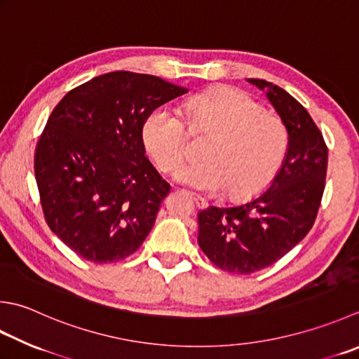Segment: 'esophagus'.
Returning a JSON list of instances; mask_svg holds the SVG:
<instances>
[{
    "instance_id": "obj_1",
    "label": "esophagus",
    "mask_w": 359,
    "mask_h": 359,
    "mask_svg": "<svg viewBox=\"0 0 359 359\" xmlns=\"http://www.w3.org/2000/svg\"><path fill=\"white\" fill-rule=\"evenodd\" d=\"M191 199L194 201L196 205L201 207V208H203V207L207 205V201L203 199V198H201V196H198V194H193V193H191Z\"/></svg>"
}]
</instances>
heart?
Listing matches in <instances>:
<instances>
[{
    "mask_svg": "<svg viewBox=\"0 0 359 359\" xmlns=\"http://www.w3.org/2000/svg\"><path fill=\"white\" fill-rule=\"evenodd\" d=\"M189 133L210 137L202 149L205 160L182 168L175 177L201 191L226 189L235 199L268 187L290 144L283 119L236 88L194 96L185 107V119L160 107L143 124L146 149L163 172L175 171L188 157Z\"/></svg>",
    "mask_w": 359,
    "mask_h": 359,
    "instance_id": "heart-1",
    "label": "heart"
}]
</instances>
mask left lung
<instances>
[{"label": "left lung", "mask_w": 359, "mask_h": 359, "mask_svg": "<svg viewBox=\"0 0 359 359\" xmlns=\"http://www.w3.org/2000/svg\"><path fill=\"white\" fill-rule=\"evenodd\" d=\"M286 124L290 144L269 189L236 207H208L199 213L198 241L217 268L252 273L278 262L311 230L325 189L328 147L306 109L287 91L263 79Z\"/></svg>", "instance_id": "8db88e82"}]
</instances>
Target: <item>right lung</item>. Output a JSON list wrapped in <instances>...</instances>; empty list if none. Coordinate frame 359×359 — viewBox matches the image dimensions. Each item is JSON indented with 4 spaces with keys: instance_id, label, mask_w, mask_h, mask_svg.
Here are the masks:
<instances>
[{
    "instance_id": "add662e5",
    "label": "right lung",
    "mask_w": 359,
    "mask_h": 359,
    "mask_svg": "<svg viewBox=\"0 0 359 359\" xmlns=\"http://www.w3.org/2000/svg\"><path fill=\"white\" fill-rule=\"evenodd\" d=\"M187 88L157 76L111 72L62 97L35 146L34 172L48 227L91 263L138 250L170 184L146 158L143 124Z\"/></svg>"
}]
</instances>
